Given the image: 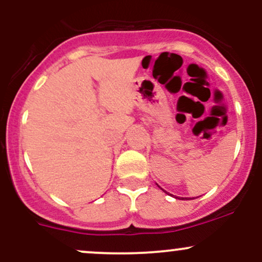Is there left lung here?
Wrapping results in <instances>:
<instances>
[{"mask_svg":"<svg viewBox=\"0 0 262 262\" xmlns=\"http://www.w3.org/2000/svg\"><path fill=\"white\" fill-rule=\"evenodd\" d=\"M180 200H183V198H180Z\"/></svg>","mask_w":262,"mask_h":262,"instance_id":"8db88e82","label":"left lung"}]
</instances>
